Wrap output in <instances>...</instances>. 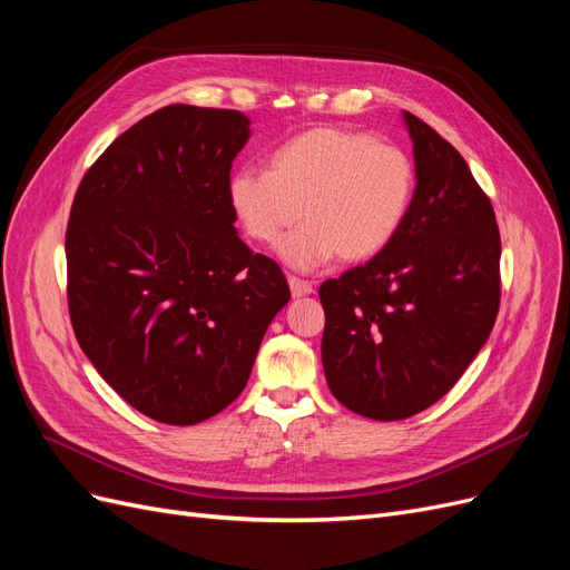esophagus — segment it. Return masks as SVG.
<instances>
[{
  "mask_svg": "<svg viewBox=\"0 0 570 570\" xmlns=\"http://www.w3.org/2000/svg\"><path fill=\"white\" fill-rule=\"evenodd\" d=\"M287 283H289V289H292V297H306V295H312V292H314L312 283L295 278V275H289Z\"/></svg>",
  "mask_w": 570,
  "mask_h": 570,
  "instance_id": "obj_1",
  "label": "esophagus"
}]
</instances>
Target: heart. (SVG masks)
Listing matches in <instances>:
<instances>
[{
	"instance_id": "obj_1",
	"label": "heart",
	"mask_w": 570,
	"mask_h": 570,
	"mask_svg": "<svg viewBox=\"0 0 570 570\" xmlns=\"http://www.w3.org/2000/svg\"><path fill=\"white\" fill-rule=\"evenodd\" d=\"M413 193L416 166L402 147L340 126L299 132L273 154L271 174L245 166L228 183L233 214L258 245L278 243L304 216L306 226L281 245L299 271L381 254L402 230Z\"/></svg>"
}]
</instances>
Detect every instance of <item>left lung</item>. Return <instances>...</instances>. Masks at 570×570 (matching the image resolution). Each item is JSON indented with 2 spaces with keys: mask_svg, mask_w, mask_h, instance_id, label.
<instances>
[{
  "mask_svg": "<svg viewBox=\"0 0 570 570\" xmlns=\"http://www.w3.org/2000/svg\"><path fill=\"white\" fill-rule=\"evenodd\" d=\"M404 118L419 180L404 226L371 262L318 289L327 387L373 421L409 419L450 392L490 337L502 297L490 197L440 132Z\"/></svg>",
  "mask_w": 570,
  "mask_h": 570,
  "instance_id": "1",
  "label": "left lung"
}]
</instances>
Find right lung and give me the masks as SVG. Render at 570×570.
Instances as JSON below:
<instances>
[{
	"mask_svg": "<svg viewBox=\"0 0 570 570\" xmlns=\"http://www.w3.org/2000/svg\"><path fill=\"white\" fill-rule=\"evenodd\" d=\"M249 137L235 109L168 105L82 176L66 228L80 350L145 416L195 425L245 390L289 299L281 266L237 237L230 168Z\"/></svg>",
	"mask_w": 570,
	"mask_h": 570,
	"instance_id": "obj_1",
	"label": "right lung"
}]
</instances>
